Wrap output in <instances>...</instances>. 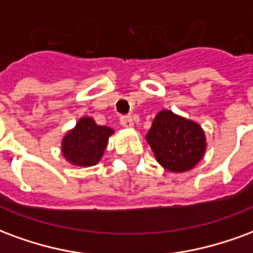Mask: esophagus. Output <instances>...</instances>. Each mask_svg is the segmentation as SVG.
I'll return each instance as SVG.
<instances>
[{"label": "esophagus", "instance_id": "obj_1", "mask_svg": "<svg viewBox=\"0 0 253 253\" xmlns=\"http://www.w3.org/2000/svg\"><path fill=\"white\" fill-rule=\"evenodd\" d=\"M121 125L126 128H132L134 127V122H132L131 116H123L121 118Z\"/></svg>", "mask_w": 253, "mask_h": 253}]
</instances>
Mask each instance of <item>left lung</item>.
Masks as SVG:
<instances>
[{
    "label": "left lung",
    "instance_id": "obj_1",
    "mask_svg": "<svg viewBox=\"0 0 253 253\" xmlns=\"http://www.w3.org/2000/svg\"><path fill=\"white\" fill-rule=\"evenodd\" d=\"M145 139L157 163L173 173L195 168L207 149L201 125L169 110H161L156 115Z\"/></svg>",
    "mask_w": 253,
    "mask_h": 253
}]
</instances>
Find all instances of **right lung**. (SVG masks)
Wrapping results in <instances>:
<instances>
[{
  "label": "right lung",
  "mask_w": 253,
  "mask_h": 253,
  "mask_svg": "<svg viewBox=\"0 0 253 253\" xmlns=\"http://www.w3.org/2000/svg\"><path fill=\"white\" fill-rule=\"evenodd\" d=\"M114 128L100 126L90 116H81L61 141L62 156L74 167H93L104 156Z\"/></svg>",
  "instance_id": "right-lung-1"
}]
</instances>
